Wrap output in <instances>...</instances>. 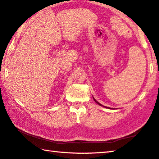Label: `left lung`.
Returning <instances> with one entry per match:
<instances>
[{
    "instance_id": "8db88e82",
    "label": "left lung",
    "mask_w": 159,
    "mask_h": 159,
    "mask_svg": "<svg viewBox=\"0 0 159 159\" xmlns=\"http://www.w3.org/2000/svg\"><path fill=\"white\" fill-rule=\"evenodd\" d=\"M93 99H94V98H93ZM94 101H96V102H97V103H98V105H101V104H100V103H99V102H98V101H96V100H95V99H94Z\"/></svg>"
}]
</instances>
